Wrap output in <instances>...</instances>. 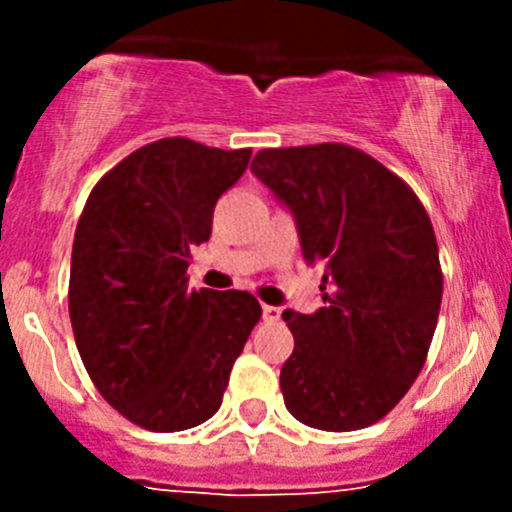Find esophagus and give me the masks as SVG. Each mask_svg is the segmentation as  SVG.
<instances>
[{
  "mask_svg": "<svg viewBox=\"0 0 512 512\" xmlns=\"http://www.w3.org/2000/svg\"><path fill=\"white\" fill-rule=\"evenodd\" d=\"M280 317H282L280 307H272V304H262V319H265V322H280Z\"/></svg>",
  "mask_w": 512,
  "mask_h": 512,
  "instance_id": "1",
  "label": "esophagus"
}]
</instances>
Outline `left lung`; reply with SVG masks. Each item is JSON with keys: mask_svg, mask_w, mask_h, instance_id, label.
<instances>
[{"mask_svg": "<svg viewBox=\"0 0 512 512\" xmlns=\"http://www.w3.org/2000/svg\"><path fill=\"white\" fill-rule=\"evenodd\" d=\"M252 173L292 210L302 255L324 262V307L285 309L294 352L280 371L304 426L359 431L381 421L426 364L443 272L414 190L347 143L265 148Z\"/></svg>", "mask_w": 512, "mask_h": 512, "instance_id": "left-lung-1", "label": "left lung"}]
</instances>
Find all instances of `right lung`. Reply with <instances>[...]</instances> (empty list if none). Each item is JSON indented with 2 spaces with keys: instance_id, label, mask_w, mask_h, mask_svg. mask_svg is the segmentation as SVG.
I'll return each mask as SVG.
<instances>
[{
  "instance_id": "right-lung-1",
  "label": "right lung",
  "mask_w": 512,
  "mask_h": 512,
  "mask_svg": "<svg viewBox=\"0 0 512 512\" xmlns=\"http://www.w3.org/2000/svg\"><path fill=\"white\" fill-rule=\"evenodd\" d=\"M250 156V148L160 138L98 180L76 225V347L98 394L148 431L208 421L262 317L250 292H188L185 277L190 252L213 230L215 203Z\"/></svg>"
}]
</instances>
